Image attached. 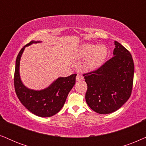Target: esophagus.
<instances>
[{
    "instance_id": "34e87169",
    "label": "esophagus",
    "mask_w": 146,
    "mask_h": 146,
    "mask_svg": "<svg viewBox=\"0 0 146 146\" xmlns=\"http://www.w3.org/2000/svg\"><path fill=\"white\" fill-rule=\"evenodd\" d=\"M83 79V75H81L80 74H77V76H76V80L77 81H81V80H82Z\"/></svg>"
}]
</instances>
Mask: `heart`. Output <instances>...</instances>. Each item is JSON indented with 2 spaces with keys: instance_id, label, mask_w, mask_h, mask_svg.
<instances>
[{
  "instance_id": "obj_1",
  "label": "heart",
  "mask_w": 146,
  "mask_h": 146,
  "mask_svg": "<svg viewBox=\"0 0 146 146\" xmlns=\"http://www.w3.org/2000/svg\"><path fill=\"white\" fill-rule=\"evenodd\" d=\"M81 57H88L85 66L87 69H95L104 63L108 55V49L105 45L85 44L79 52Z\"/></svg>"
}]
</instances>
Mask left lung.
<instances>
[{
	"label": "left lung",
	"mask_w": 146,
	"mask_h": 146,
	"mask_svg": "<svg viewBox=\"0 0 146 146\" xmlns=\"http://www.w3.org/2000/svg\"><path fill=\"white\" fill-rule=\"evenodd\" d=\"M113 57L95 71L84 73L87 85L85 100L91 110L100 114L115 111L131 96L134 63L131 53L115 41Z\"/></svg>",
	"instance_id": "8db88e82"
}]
</instances>
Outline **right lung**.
Listing matches in <instances>:
<instances>
[{"label":"right lung","instance_id":"add662e5","mask_svg":"<svg viewBox=\"0 0 146 146\" xmlns=\"http://www.w3.org/2000/svg\"><path fill=\"white\" fill-rule=\"evenodd\" d=\"M39 42L32 40L23 46L19 53L15 65L14 85L15 92L21 104L35 115L46 117L55 115L63 108L69 91L75 84L77 74L59 77L43 90L35 91L27 88L21 82L19 75L21 57L26 46Z\"/></svg>","mask_w":146,"mask_h":146}]
</instances>
